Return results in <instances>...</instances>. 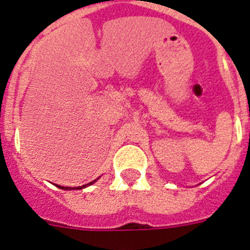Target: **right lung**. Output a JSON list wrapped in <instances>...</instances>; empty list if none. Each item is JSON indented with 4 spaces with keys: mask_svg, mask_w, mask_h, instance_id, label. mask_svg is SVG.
Returning a JSON list of instances; mask_svg holds the SVG:
<instances>
[{
    "mask_svg": "<svg viewBox=\"0 0 250 250\" xmlns=\"http://www.w3.org/2000/svg\"><path fill=\"white\" fill-rule=\"evenodd\" d=\"M98 179H99V178H98ZM98 179H96V180H98ZM96 180H94V182H90L89 184H85V185H83V187L71 188V187H60V185H57V188H60V189H63V190H72V189H83V188H86V187H89V185L94 184V183L96 182Z\"/></svg>",
    "mask_w": 250,
    "mask_h": 250,
    "instance_id": "obj_1",
    "label": "right lung"
}]
</instances>
